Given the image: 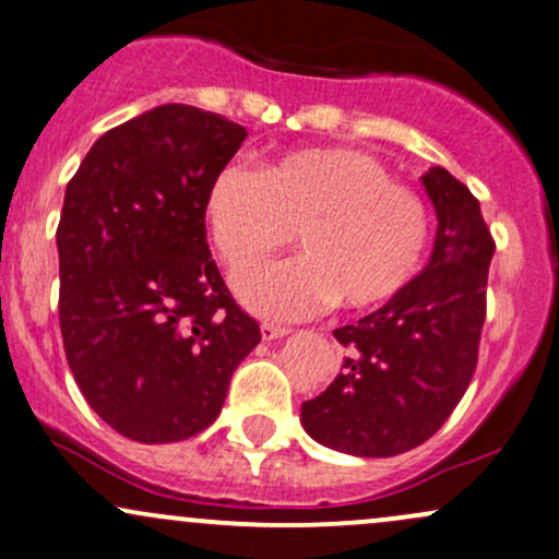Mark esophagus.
I'll use <instances>...</instances> for the list:
<instances>
[{
  "label": "esophagus",
  "mask_w": 559,
  "mask_h": 559,
  "mask_svg": "<svg viewBox=\"0 0 559 559\" xmlns=\"http://www.w3.org/2000/svg\"><path fill=\"white\" fill-rule=\"evenodd\" d=\"M287 332H290V330H287V326L269 324V321H264V324H261V337H264V340H277V337H285Z\"/></svg>",
  "instance_id": "esophagus-1"
}]
</instances>
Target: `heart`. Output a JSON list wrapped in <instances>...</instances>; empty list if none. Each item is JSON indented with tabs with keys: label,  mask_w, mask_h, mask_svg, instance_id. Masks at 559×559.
Listing matches in <instances>:
<instances>
[{
	"label": "heart",
	"mask_w": 559,
	"mask_h": 559,
	"mask_svg": "<svg viewBox=\"0 0 559 559\" xmlns=\"http://www.w3.org/2000/svg\"><path fill=\"white\" fill-rule=\"evenodd\" d=\"M206 219L233 274L266 264L298 229L304 255L238 282L253 311L277 319L334 300L353 311L386 304L416 277L431 233L416 190L343 146L287 151L264 173L225 164L206 190Z\"/></svg>",
	"instance_id": "1"
}]
</instances>
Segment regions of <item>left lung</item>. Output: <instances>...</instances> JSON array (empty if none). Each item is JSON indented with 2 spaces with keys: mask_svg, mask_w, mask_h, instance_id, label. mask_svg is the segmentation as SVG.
<instances>
[{
  "mask_svg": "<svg viewBox=\"0 0 559 559\" xmlns=\"http://www.w3.org/2000/svg\"><path fill=\"white\" fill-rule=\"evenodd\" d=\"M437 212L429 264L358 324L334 330L343 371L306 400L300 424L324 448L392 457L450 418L476 371L495 240L481 206L444 167L421 177Z\"/></svg>",
  "mask_w": 559,
  "mask_h": 559,
  "instance_id": "obj_1",
  "label": "left lung"
}]
</instances>
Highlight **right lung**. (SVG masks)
<instances>
[{
  "mask_svg": "<svg viewBox=\"0 0 559 559\" xmlns=\"http://www.w3.org/2000/svg\"><path fill=\"white\" fill-rule=\"evenodd\" d=\"M248 130L162 104L91 146L57 227L59 330L83 397L143 444L180 442L219 416L261 343L206 242V190Z\"/></svg>",
  "mask_w": 559,
  "mask_h": 559,
  "instance_id": "right-lung-1",
  "label": "right lung"
}]
</instances>
